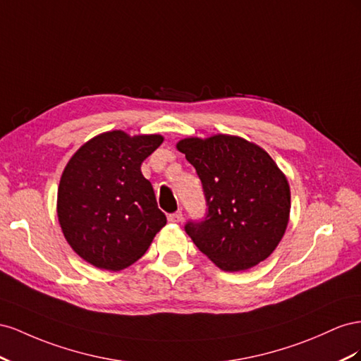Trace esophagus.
<instances>
[{"label":"esophagus","mask_w":361,"mask_h":361,"mask_svg":"<svg viewBox=\"0 0 361 361\" xmlns=\"http://www.w3.org/2000/svg\"><path fill=\"white\" fill-rule=\"evenodd\" d=\"M168 219H169V222H173V224H178V222H181V219H183V213H181V210L171 213V214L168 216Z\"/></svg>","instance_id":"1"}]
</instances>
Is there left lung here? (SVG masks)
I'll list each match as a JSON object with an SVG mask.
<instances>
[{
  "mask_svg": "<svg viewBox=\"0 0 361 361\" xmlns=\"http://www.w3.org/2000/svg\"><path fill=\"white\" fill-rule=\"evenodd\" d=\"M197 169L205 216L184 225L198 250L224 271H245L267 259L289 222L290 189L269 154L235 136L180 140Z\"/></svg>",
  "mask_w": 361,
  "mask_h": 361,
  "instance_id": "left-lung-1",
  "label": "left lung"
}]
</instances>
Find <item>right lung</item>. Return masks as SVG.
<instances>
[{"label": "right lung", "mask_w": 361, "mask_h": 361, "mask_svg": "<svg viewBox=\"0 0 361 361\" xmlns=\"http://www.w3.org/2000/svg\"><path fill=\"white\" fill-rule=\"evenodd\" d=\"M163 142L109 131L81 147L63 171L57 216L68 243L99 269L121 271L137 262L164 225L140 164Z\"/></svg>", "instance_id": "right-lung-1"}]
</instances>
